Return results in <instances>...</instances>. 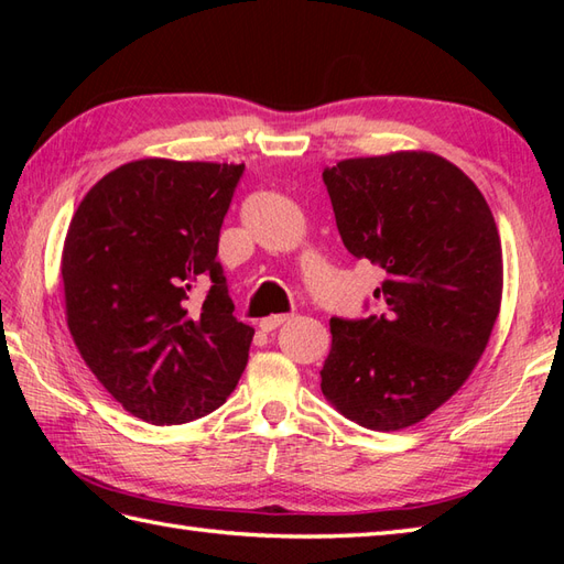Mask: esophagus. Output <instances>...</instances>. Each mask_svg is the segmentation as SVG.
I'll use <instances>...</instances> for the list:
<instances>
[{
  "label": "esophagus",
  "mask_w": 564,
  "mask_h": 564,
  "mask_svg": "<svg viewBox=\"0 0 564 564\" xmlns=\"http://www.w3.org/2000/svg\"><path fill=\"white\" fill-rule=\"evenodd\" d=\"M291 319H293V315H271L267 319H261L259 327L263 332H273V329H279L281 325H285V322H291Z\"/></svg>",
  "instance_id": "1"
}]
</instances>
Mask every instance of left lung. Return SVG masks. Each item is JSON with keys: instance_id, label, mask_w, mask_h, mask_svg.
Instances as JSON below:
<instances>
[{"instance_id": "1", "label": "left lung", "mask_w": 564, "mask_h": 564, "mask_svg": "<svg viewBox=\"0 0 564 564\" xmlns=\"http://www.w3.org/2000/svg\"><path fill=\"white\" fill-rule=\"evenodd\" d=\"M322 182L344 247L386 273L376 313L332 317L322 392L366 429L412 426L463 386L492 334L501 303L492 210L431 152L344 160Z\"/></svg>"}]
</instances>
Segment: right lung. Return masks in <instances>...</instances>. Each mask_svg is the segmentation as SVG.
<instances>
[{
	"label": "right lung",
	"mask_w": 564,
	"mask_h": 564,
	"mask_svg": "<svg viewBox=\"0 0 564 564\" xmlns=\"http://www.w3.org/2000/svg\"><path fill=\"white\" fill-rule=\"evenodd\" d=\"M245 164L138 160L106 174L63 251L67 325L84 364L130 414L186 424L227 400L254 329L218 261ZM207 291L204 303L193 291Z\"/></svg>",
	"instance_id": "1"
}]
</instances>
